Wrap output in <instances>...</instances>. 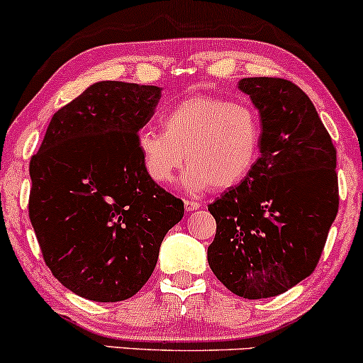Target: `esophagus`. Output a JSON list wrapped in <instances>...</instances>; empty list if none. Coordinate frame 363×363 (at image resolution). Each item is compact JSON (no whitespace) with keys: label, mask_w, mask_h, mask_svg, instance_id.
I'll use <instances>...</instances> for the list:
<instances>
[{"label":"esophagus","mask_w":363,"mask_h":363,"mask_svg":"<svg viewBox=\"0 0 363 363\" xmlns=\"http://www.w3.org/2000/svg\"><path fill=\"white\" fill-rule=\"evenodd\" d=\"M201 207V203L194 201H185V211L186 213H192V211H197Z\"/></svg>","instance_id":"esophagus-1"}]
</instances>
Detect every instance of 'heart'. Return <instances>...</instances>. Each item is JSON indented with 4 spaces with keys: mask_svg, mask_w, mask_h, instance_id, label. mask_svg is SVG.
Instances as JSON below:
<instances>
[{
    "mask_svg": "<svg viewBox=\"0 0 363 363\" xmlns=\"http://www.w3.org/2000/svg\"><path fill=\"white\" fill-rule=\"evenodd\" d=\"M161 130L138 132L135 149L150 182L166 185L182 168L180 186L189 195L240 185L257 164L262 125L252 106L223 97L190 96L169 106Z\"/></svg>",
    "mask_w": 363,
    "mask_h": 363,
    "instance_id": "obj_1",
    "label": "heart"
}]
</instances>
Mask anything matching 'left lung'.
<instances>
[{"label": "left lung", "mask_w": 363, "mask_h": 363, "mask_svg": "<svg viewBox=\"0 0 363 363\" xmlns=\"http://www.w3.org/2000/svg\"><path fill=\"white\" fill-rule=\"evenodd\" d=\"M262 125L260 157L240 185L209 203L207 260L248 300L281 295L311 276L337 214L336 150L312 101L290 80L242 79Z\"/></svg>", "instance_id": "obj_1"}]
</instances>
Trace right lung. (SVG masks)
<instances>
[{"label":"right lung","instance_id":"1","mask_svg":"<svg viewBox=\"0 0 363 363\" xmlns=\"http://www.w3.org/2000/svg\"><path fill=\"white\" fill-rule=\"evenodd\" d=\"M161 87L89 85L51 118L30 160L28 216L46 266L94 302H121L147 283L183 202L150 182L135 149Z\"/></svg>","mask_w":363,"mask_h":363}]
</instances>
